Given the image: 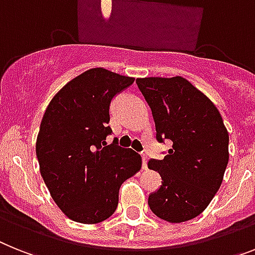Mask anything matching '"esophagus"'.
Listing matches in <instances>:
<instances>
[{
	"mask_svg": "<svg viewBox=\"0 0 255 255\" xmlns=\"http://www.w3.org/2000/svg\"><path fill=\"white\" fill-rule=\"evenodd\" d=\"M147 155H144V153H142V168L143 169H147Z\"/></svg>",
	"mask_w": 255,
	"mask_h": 255,
	"instance_id": "obj_1",
	"label": "esophagus"
}]
</instances>
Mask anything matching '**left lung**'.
<instances>
[{"mask_svg":"<svg viewBox=\"0 0 255 255\" xmlns=\"http://www.w3.org/2000/svg\"><path fill=\"white\" fill-rule=\"evenodd\" d=\"M135 82L152 112L156 140L173 143L163 160L147 164L161 177L160 188L148 195V206L169 223L194 219L219 190L228 164L229 135L222 116L182 77Z\"/></svg>","mask_w":255,"mask_h":255,"instance_id":"obj_1","label":"left lung"}]
</instances>
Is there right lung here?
Here are the masks:
<instances>
[{"label": "right lung", "mask_w": 255, "mask_h": 255, "mask_svg": "<svg viewBox=\"0 0 255 255\" xmlns=\"http://www.w3.org/2000/svg\"><path fill=\"white\" fill-rule=\"evenodd\" d=\"M134 83L96 67L52 99L40 124L36 156L56 205L71 220L96 224L113 215L120 186L142 167L139 153L120 147L108 126L112 100Z\"/></svg>", "instance_id": "1"}]
</instances>
